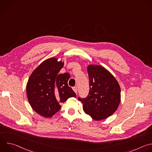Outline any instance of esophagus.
Instances as JSON below:
<instances>
[{"instance_id": "obj_1", "label": "esophagus", "mask_w": 152, "mask_h": 152, "mask_svg": "<svg viewBox=\"0 0 152 152\" xmlns=\"http://www.w3.org/2000/svg\"><path fill=\"white\" fill-rule=\"evenodd\" d=\"M73 90L74 91V92H75V93H77V88L76 86H75V87H73Z\"/></svg>"}]
</instances>
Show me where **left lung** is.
<instances>
[{"instance_id":"1","label":"left lung","mask_w":152,"mask_h":152,"mask_svg":"<svg viewBox=\"0 0 152 152\" xmlns=\"http://www.w3.org/2000/svg\"><path fill=\"white\" fill-rule=\"evenodd\" d=\"M90 91L85 99L79 98L84 112L94 120H104L113 115L121 101L120 86L115 77L102 66L87 67Z\"/></svg>"}]
</instances>
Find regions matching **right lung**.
<instances>
[{
  "instance_id": "add662e5",
  "label": "right lung",
  "mask_w": 152,
  "mask_h": 152,
  "mask_svg": "<svg viewBox=\"0 0 152 152\" xmlns=\"http://www.w3.org/2000/svg\"><path fill=\"white\" fill-rule=\"evenodd\" d=\"M64 64V61L57 58H49L42 62L29 77L27 97L34 111L42 117H52L60 110V103L76 97L68 85L70 74H59Z\"/></svg>"
}]
</instances>
